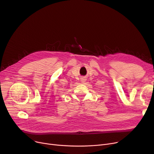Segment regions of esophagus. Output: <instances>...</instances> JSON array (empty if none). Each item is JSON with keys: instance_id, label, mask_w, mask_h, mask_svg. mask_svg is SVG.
<instances>
[{"instance_id": "34e87169", "label": "esophagus", "mask_w": 154, "mask_h": 154, "mask_svg": "<svg viewBox=\"0 0 154 154\" xmlns=\"http://www.w3.org/2000/svg\"><path fill=\"white\" fill-rule=\"evenodd\" d=\"M81 81H82V82H85V79H84V78H82V79H81Z\"/></svg>"}]
</instances>
